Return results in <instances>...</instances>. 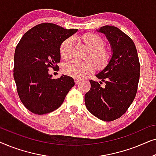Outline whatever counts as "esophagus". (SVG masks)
I'll use <instances>...</instances> for the list:
<instances>
[{
  "instance_id": "1",
  "label": "esophagus",
  "mask_w": 156,
  "mask_h": 156,
  "mask_svg": "<svg viewBox=\"0 0 156 156\" xmlns=\"http://www.w3.org/2000/svg\"><path fill=\"white\" fill-rule=\"evenodd\" d=\"M80 80H79V79H75V80H74V82H75V84H79V83L80 82Z\"/></svg>"
}]
</instances>
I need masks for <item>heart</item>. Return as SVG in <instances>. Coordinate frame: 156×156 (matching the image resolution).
<instances>
[{"mask_svg": "<svg viewBox=\"0 0 156 156\" xmlns=\"http://www.w3.org/2000/svg\"><path fill=\"white\" fill-rule=\"evenodd\" d=\"M82 40L85 46L90 50L88 58L93 60L79 62L72 60L63 65L62 71L67 75L74 78H82L92 72L95 67L103 69L108 63L110 54L107 50L104 48V40L94 33H87L82 36ZM74 45V38L69 37L61 44L59 48L60 56L63 59H68L72 56Z\"/></svg>", "mask_w": 156, "mask_h": 156, "instance_id": "b5f03b06", "label": "heart"}]
</instances>
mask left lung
Returning <instances> with one entry per match:
<instances>
[{
  "mask_svg": "<svg viewBox=\"0 0 156 156\" xmlns=\"http://www.w3.org/2000/svg\"><path fill=\"white\" fill-rule=\"evenodd\" d=\"M106 35L112 57L96 74L99 83L90 80L91 89L84 96L86 107L97 118L112 121L121 117L133 102L140 77V63L133 40L118 27L105 25L97 30ZM105 87L101 86L102 82Z\"/></svg>",
  "mask_w": 156,
  "mask_h": 156,
  "instance_id": "left-lung-1",
  "label": "left lung"
}]
</instances>
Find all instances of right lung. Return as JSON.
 <instances>
[{"instance_id": "add662e5", "label": "right lung", "mask_w": 156, "mask_h": 156, "mask_svg": "<svg viewBox=\"0 0 156 156\" xmlns=\"http://www.w3.org/2000/svg\"><path fill=\"white\" fill-rule=\"evenodd\" d=\"M76 31L41 23L26 32L18 42L14 55V80L20 99L33 114L56 110L74 87L71 76L62 74L55 80L49 68H59L61 44Z\"/></svg>"}]
</instances>
